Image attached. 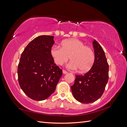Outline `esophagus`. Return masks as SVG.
I'll use <instances>...</instances> for the list:
<instances>
[{
    "mask_svg": "<svg viewBox=\"0 0 127 127\" xmlns=\"http://www.w3.org/2000/svg\"><path fill=\"white\" fill-rule=\"evenodd\" d=\"M63 73L64 74H67V72L66 71V70H63Z\"/></svg>",
    "mask_w": 127,
    "mask_h": 127,
    "instance_id": "obj_1",
    "label": "esophagus"
}]
</instances>
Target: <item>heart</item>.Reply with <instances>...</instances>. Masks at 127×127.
I'll list each match as a JSON object with an SVG mask.
<instances>
[{"label":"heart","mask_w":127,"mask_h":127,"mask_svg":"<svg viewBox=\"0 0 127 127\" xmlns=\"http://www.w3.org/2000/svg\"><path fill=\"white\" fill-rule=\"evenodd\" d=\"M50 53L55 64L60 66L67 62L70 57L71 61L67 64V67L73 70L79 69L82 72L90 69L95 59L92 48L76 39L63 41L61 47L52 46Z\"/></svg>","instance_id":"b5f03b06"}]
</instances>
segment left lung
Instances as JSON below:
<instances>
[{"mask_svg":"<svg viewBox=\"0 0 127 127\" xmlns=\"http://www.w3.org/2000/svg\"><path fill=\"white\" fill-rule=\"evenodd\" d=\"M95 59L91 69L84 75H76L71 86L72 93L77 101L88 104L101 97L109 79V64L104 51L98 42H93Z\"/></svg>","mask_w":127,"mask_h":127,"instance_id":"1","label":"left lung"}]
</instances>
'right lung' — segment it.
Returning <instances> with one entry per match:
<instances>
[{"label": "right lung", "instance_id": "add662e5", "mask_svg": "<svg viewBox=\"0 0 127 127\" xmlns=\"http://www.w3.org/2000/svg\"><path fill=\"white\" fill-rule=\"evenodd\" d=\"M54 36L41 35L31 41L22 52L18 66L21 89L35 101L48 98L55 92L63 70L54 63L50 50Z\"/></svg>", "mask_w": 127, "mask_h": 127}]
</instances>
